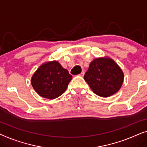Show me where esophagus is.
<instances>
[{
  "label": "esophagus",
  "mask_w": 147,
  "mask_h": 147,
  "mask_svg": "<svg viewBox=\"0 0 147 147\" xmlns=\"http://www.w3.org/2000/svg\"><path fill=\"white\" fill-rule=\"evenodd\" d=\"M84 74H85V72L84 71H82L81 72V74H80V76H81V77H83V75H84Z\"/></svg>",
  "instance_id": "esophagus-1"
}]
</instances>
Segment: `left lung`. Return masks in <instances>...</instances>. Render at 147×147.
I'll return each instance as SVG.
<instances>
[{
    "instance_id": "obj_1",
    "label": "left lung",
    "mask_w": 147,
    "mask_h": 147,
    "mask_svg": "<svg viewBox=\"0 0 147 147\" xmlns=\"http://www.w3.org/2000/svg\"><path fill=\"white\" fill-rule=\"evenodd\" d=\"M84 79L95 94L107 97L120 89L124 81V74L113 60L101 58L90 63Z\"/></svg>"
}]
</instances>
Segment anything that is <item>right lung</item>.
I'll use <instances>...</instances> for the list:
<instances>
[{"instance_id": "right-lung-1", "label": "right lung", "mask_w": 147, "mask_h": 147, "mask_svg": "<svg viewBox=\"0 0 147 147\" xmlns=\"http://www.w3.org/2000/svg\"><path fill=\"white\" fill-rule=\"evenodd\" d=\"M72 75L57 61L42 64L31 78V85L40 96L57 98L65 92Z\"/></svg>"}]
</instances>
